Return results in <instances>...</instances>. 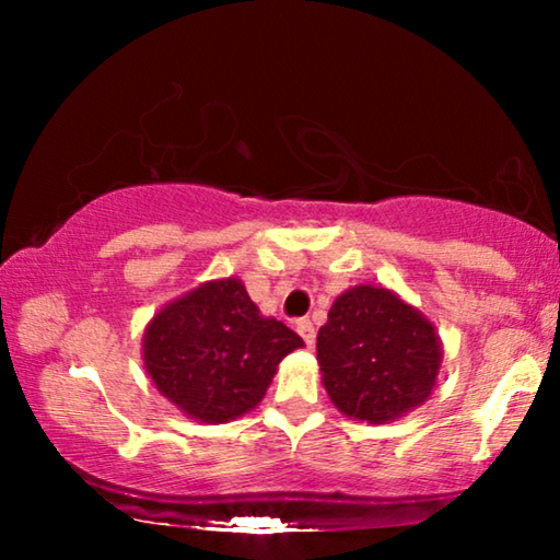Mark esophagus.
I'll return each instance as SVG.
<instances>
[{"label": "esophagus", "mask_w": 560, "mask_h": 560, "mask_svg": "<svg viewBox=\"0 0 560 560\" xmlns=\"http://www.w3.org/2000/svg\"><path fill=\"white\" fill-rule=\"evenodd\" d=\"M296 330H299V336L306 340V346L311 348L316 343V328H314V324H311L308 318H301V320H296Z\"/></svg>", "instance_id": "esophagus-1"}]
</instances>
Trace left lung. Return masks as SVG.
<instances>
[{
	"label": "left lung",
	"instance_id": "1",
	"mask_svg": "<svg viewBox=\"0 0 560 560\" xmlns=\"http://www.w3.org/2000/svg\"><path fill=\"white\" fill-rule=\"evenodd\" d=\"M432 320L373 283L340 293L316 338L320 381L350 420L385 424L428 402L442 365Z\"/></svg>",
	"mask_w": 560,
	"mask_h": 560
}]
</instances>
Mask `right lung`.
<instances>
[{"label": "right lung", "mask_w": 560, "mask_h": 560, "mask_svg": "<svg viewBox=\"0 0 560 560\" xmlns=\"http://www.w3.org/2000/svg\"><path fill=\"white\" fill-rule=\"evenodd\" d=\"M303 340L264 316L242 279H214L165 303L143 334V365L160 395L189 420L222 424L267 395Z\"/></svg>", "instance_id": "right-lung-1"}]
</instances>
